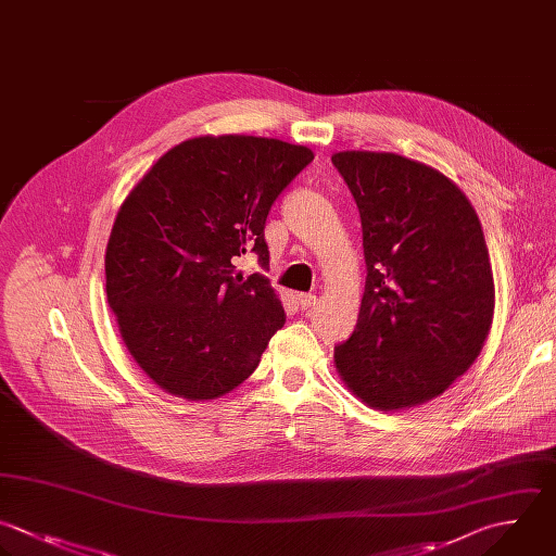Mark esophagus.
Returning a JSON list of instances; mask_svg holds the SVG:
<instances>
[{
  "label": "esophagus",
  "mask_w": 556,
  "mask_h": 556,
  "mask_svg": "<svg viewBox=\"0 0 556 556\" xmlns=\"http://www.w3.org/2000/svg\"><path fill=\"white\" fill-rule=\"evenodd\" d=\"M315 304H317V295H315V293H300V295H298V306H300V308L306 311V308H311V306H315Z\"/></svg>",
  "instance_id": "34e87169"
}]
</instances>
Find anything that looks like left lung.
<instances>
[{
	"mask_svg": "<svg viewBox=\"0 0 556 556\" xmlns=\"http://www.w3.org/2000/svg\"><path fill=\"white\" fill-rule=\"evenodd\" d=\"M332 165L361 215L365 293L334 345L345 384L393 410L443 393L482 350L493 274L476 211L443 174L397 154L339 152Z\"/></svg>",
	"mask_w": 556,
	"mask_h": 556,
	"instance_id": "obj_1",
	"label": "left lung"
}]
</instances>
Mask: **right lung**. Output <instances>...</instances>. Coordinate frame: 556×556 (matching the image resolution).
Masks as SVG:
<instances>
[{
    "label": "right lung",
    "mask_w": 556,
    "mask_h": 556,
    "mask_svg": "<svg viewBox=\"0 0 556 556\" xmlns=\"http://www.w3.org/2000/svg\"><path fill=\"white\" fill-rule=\"evenodd\" d=\"M313 161L304 146L226 135L172 148L122 204L106 248V295L139 367L165 391L213 400L258 365L285 311L269 280L235 274Z\"/></svg>",
    "instance_id": "obj_1"
}]
</instances>
